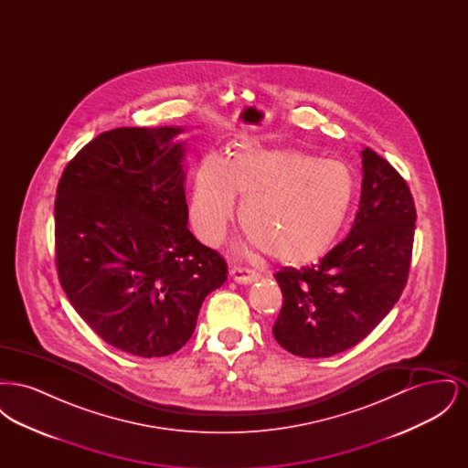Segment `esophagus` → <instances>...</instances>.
Masks as SVG:
<instances>
[{
    "instance_id": "esophagus-1",
    "label": "esophagus",
    "mask_w": 468,
    "mask_h": 468,
    "mask_svg": "<svg viewBox=\"0 0 468 468\" xmlns=\"http://www.w3.org/2000/svg\"><path fill=\"white\" fill-rule=\"evenodd\" d=\"M229 277L237 282V284H252L260 279V275L252 270L247 268L233 267L229 270Z\"/></svg>"
}]
</instances>
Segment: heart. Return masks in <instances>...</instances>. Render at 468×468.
<instances>
[{"mask_svg": "<svg viewBox=\"0 0 468 468\" xmlns=\"http://www.w3.org/2000/svg\"><path fill=\"white\" fill-rule=\"evenodd\" d=\"M356 180L347 165L290 147L242 144L224 165L201 161L189 198V221L203 244L218 245L242 201L245 250L284 267L317 261L334 247L351 214Z\"/></svg>", "mask_w": 468, "mask_h": 468, "instance_id": "1", "label": "heart"}]
</instances>
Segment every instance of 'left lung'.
<instances>
[{
    "label": "left lung",
    "mask_w": 468,
    "mask_h": 468,
    "mask_svg": "<svg viewBox=\"0 0 468 468\" xmlns=\"http://www.w3.org/2000/svg\"><path fill=\"white\" fill-rule=\"evenodd\" d=\"M361 198L349 235L311 267L282 268V309L271 328L291 355L328 357L351 349L399 302L407 284L416 207L407 182L361 151Z\"/></svg>",
    "instance_id": "left-lung-1"
}]
</instances>
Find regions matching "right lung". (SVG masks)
<instances>
[{
    "label": "right lung",
    "mask_w": 468,
    "mask_h": 468,
    "mask_svg": "<svg viewBox=\"0 0 468 468\" xmlns=\"http://www.w3.org/2000/svg\"><path fill=\"white\" fill-rule=\"evenodd\" d=\"M180 126L117 128L68 163L54 205L58 275L69 303L112 347L177 353L223 258L187 228Z\"/></svg>",
    "instance_id": "obj_1"
}]
</instances>
